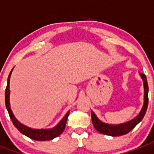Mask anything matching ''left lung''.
Instances as JSON below:
<instances>
[{
	"label": "left lung",
	"mask_w": 154,
	"mask_h": 154,
	"mask_svg": "<svg viewBox=\"0 0 154 154\" xmlns=\"http://www.w3.org/2000/svg\"><path fill=\"white\" fill-rule=\"evenodd\" d=\"M140 76L143 80L144 82V103L143 107L141 109L140 112L139 114L134 118L131 120L128 121L126 122L121 124H109L103 122L101 120H100L98 117L95 115L93 111H91V120L92 123L94 125V127L96 129V131L103 134V135H110V136H120V135L127 134L128 132L131 131L136 125L144 118V114L146 112L147 108H148V103H149V86H148V82H147L146 76L144 74L141 73L139 72Z\"/></svg>",
	"instance_id": "left-lung-1"
}]
</instances>
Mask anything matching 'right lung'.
<instances>
[{
  "instance_id": "1",
  "label": "right lung",
  "mask_w": 154,
  "mask_h": 154,
  "mask_svg": "<svg viewBox=\"0 0 154 154\" xmlns=\"http://www.w3.org/2000/svg\"><path fill=\"white\" fill-rule=\"evenodd\" d=\"M12 71H13V69L9 74L7 79V86H6L5 93V106H6V109L9 112V115H10V119L12 121L14 126L22 133L23 135H26L34 140H53L54 138L59 136L60 134H62V132L65 128L66 122L68 120V117L70 111H68L66 113L65 116L60 120V122L57 124L56 126L53 128H49V129H33V128L25 126L17 120V118L14 117L12 110L10 109V79Z\"/></svg>"
}]
</instances>
